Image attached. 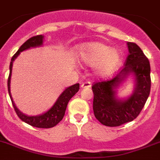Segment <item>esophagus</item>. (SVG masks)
I'll use <instances>...</instances> for the list:
<instances>
[{
	"label": "esophagus",
	"instance_id": "1",
	"mask_svg": "<svg viewBox=\"0 0 160 160\" xmlns=\"http://www.w3.org/2000/svg\"><path fill=\"white\" fill-rule=\"evenodd\" d=\"M90 87H91V82H89V81H85V82H84V83H82V84H81L82 88H90Z\"/></svg>",
	"mask_w": 160,
	"mask_h": 160
}]
</instances>
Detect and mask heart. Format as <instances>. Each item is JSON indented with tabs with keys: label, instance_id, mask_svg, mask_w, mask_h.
<instances>
[{
	"label": "heart",
	"instance_id": "1",
	"mask_svg": "<svg viewBox=\"0 0 160 160\" xmlns=\"http://www.w3.org/2000/svg\"><path fill=\"white\" fill-rule=\"evenodd\" d=\"M78 56L84 63L93 65L96 74L105 77L113 74L122 64V54L101 42L83 44L78 49Z\"/></svg>",
	"mask_w": 160,
	"mask_h": 160
}]
</instances>
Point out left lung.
Returning a JSON list of instances; mask_svg holds the SVG:
<instances>
[{
    "instance_id": "1",
    "label": "left lung",
    "mask_w": 160,
    "mask_h": 160,
    "mask_svg": "<svg viewBox=\"0 0 160 160\" xmlns=\"http://www.w3.org/2000/svg\"><path fill=\"white\" fill-rule=\"evenodd\" d=\"M127 46L129 55L116 76L92 86L94 115L104 126H119L135 119L149 97L151 84L149 60L137 44L128 42ZM130 74L135 76L136 82L133 93L126 99H118L116 89Z\"/></svg>"
}]
</instances>
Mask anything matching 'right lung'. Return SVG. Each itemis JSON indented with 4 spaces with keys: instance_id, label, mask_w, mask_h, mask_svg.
<instances>
[{
    "instance_id": "right-lung-1",
    "label": "right lung",
    "mask_w": 160,
    "mask_h": 160,
    "mask_svg": "<svg viewBox=\"0 0 160 160\" xmlns=\"http://www.w3.org/2000/svg\"><path fill=\"white\" fill-rule=\"evenodd\" d=\"M43 38L44 36L42 35H37L29 38L27 41L25 42L21 46L18 51H17L14 55L12 57L10 65H9V78H8V91H9V97H10L11 101H12L15 112H16V113L21 120L27 123V124L30 125V126L38 127V128H51V127H54L55 126H56L63 118L68 103L71 100V98L79 91L80 84H76L74 85H72L68 88H67L59 95L57 101H55V103L54 104L53 106L51 107L49 110H47L46 113H42V114L38 115V116H27V115L22 113L15 105L10 92L11 74H12L13 63L14 59L18 56L19 54L22 51L29 49V48H31V47H37L42 45Z\"/></svg>"
}]
</instances>
